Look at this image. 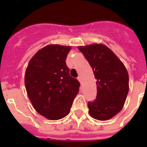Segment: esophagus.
Segmentation results:
<instances>
[{"instance_id": "obj_1", "label": "esophagus", "mask_w": 147, "mask_h": 147, "mask_svg": "<svg viewBox=\"0 0 147 147\" xmlns=\"http://www.w3.org/2000/svg\"><path fill=\"white\" fill-rule=\"evenodd\" d=\"M78 80L79 81V82L80 83H82V77H81V76L78 77Z\"/></svg>"}]
</instances>
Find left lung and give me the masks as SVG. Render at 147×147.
I'll list each match as a JSON object with an SVG mask.
<instances>
[{"mask_svg":"<svg viewBox=\"0 0 147 147\" xmlns=\"http://www.w3.org/2000/svg\"><path fill=\"white\" fill-rule=\"evenodd\" d=\"M78 49L85 55L96 79L97 98L88 102L90 116L107 121L123 108L129 92V76L121 59L105 45L93 43Z\"/></svg>","mask_w":147,"mask_h":147,"instance_id":"1","label":"left lung"}]
</instances>
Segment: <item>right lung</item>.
I'll list each match as a JSON object with an SVG mask.
<instances>
[{"mask_svg":"<svg viewBox=\"0 0 147 147\" xmlns=\"http://www.w3.org/2000/svg\"><path fill=\"white\" fill-rule=\"evenodd\" d=\"M71 47L47 45L31 58L24 82L34 109L46 118L55 121L67 116L80 83L69 76L65 63Z\"/></svg>","mask_w":147,"mask_h":147,"instance_id":"obj_1","label":"right lung"}]
</instances>
